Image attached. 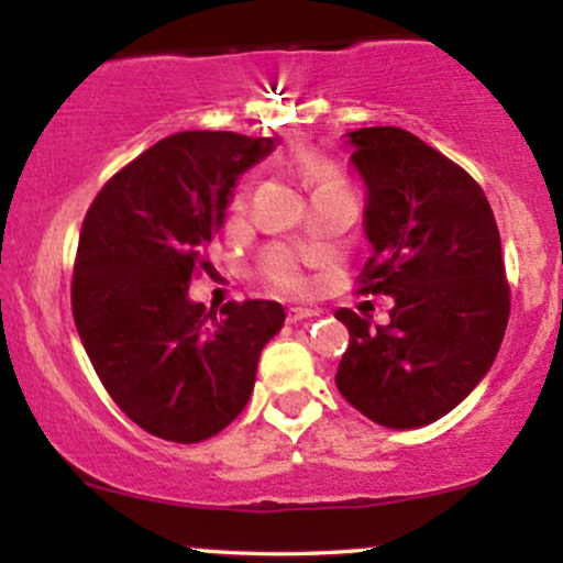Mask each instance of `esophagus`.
I'll use <instances>...</instances> for the list:
<instances>
[{
    "label": "esophagus",
    "instance_id": "esophagus-1",
    "mask_svg": "<svg viewBox=\"0 0 563 563\" xmlns=\"http://www.w3.org/2000/svg\"><path fill=\"white\" fill-rule=\"evenodd\" d=\"M314 309H309V307H290L288 309V322H301V320H309V318H314Z\"/></svg>",
    "mask_w": 563,
    "mask_h": 563
}]
</instances>
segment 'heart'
<instances>
[{"mask_svg": "<svg viewBox=\"0 0 563 563\" xmlns=\"http://www.w3.org/2000/svg\"><path fill=\"white\" fill-rule=\"evenodd\" d=\"M307 174L312 179H318V183H331V172H328L325 166L312 164L307 169ZM262 273L267 275V280H273L275 286L283 290H294V294H299V290L307 288V280H303L299 262H296V256L286 249L269 251L262 262Z\"/></svg>", "mask_w": 563, "mask_h": 563, "instance_id": "b5f03b06", "label": "heart"}]
</instances>
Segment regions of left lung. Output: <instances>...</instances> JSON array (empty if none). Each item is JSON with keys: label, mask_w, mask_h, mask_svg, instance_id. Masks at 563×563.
<instances>
[{"label": "left lung", "mask_w": 563, "mask_h": 563, "mask_svg": "<svg viewBox=\"0 0 563 563\" xmlns=\"http://www.w3.org/2000/svg\"><path fill=\"white\" fill-rule=\"evenodd\" d=\"M365 185L373 256L363 294L394 299L389 325L352 309L335 386L386 429L448 416L493 367L508 325V283L493 209L466 172L397 126L346 132Z\"/></svg>", "instance_id": "1"}]
</instances>
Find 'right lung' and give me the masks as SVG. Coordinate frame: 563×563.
Masks as SVG:
<instances>
[{
	"mask_svg": "<svg viewBox=\"0 0 563 563\" xmlns=\"http://www.w3.org/2000/svg\"><path fill=\"white\" fill-rule=\"evenodd\" d=\"M273 137L179 132L97 192L76 254V331L113 402L147 434L192 444L241 416L260 354L286 322L277 301H192L238 179Z\"/></svg>",
	"mask_w": 563,
	"mask_h": 563,
	"instance_id": "1",
	"label": "right lung"
}]
</instances>
